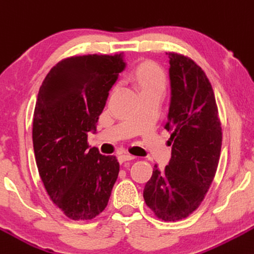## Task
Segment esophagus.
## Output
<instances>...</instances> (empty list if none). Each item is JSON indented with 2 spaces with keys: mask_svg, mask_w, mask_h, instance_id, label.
Listing matches in <instances>:
<instances>
[{
  "mask_svg": "<svg viewBox=\"0 0 254 254\" xmlns=\"http://www.w3.org/2000/svg\"><path fill=\"white\" fill-rule=\"evenodd\" d=\"M131 160H135V156H132V155H129V154H123L121 155V156H118V161L121 162V163H123V162H127V161H131Z\"/></svg>",
  "mask_w": 254,
  "mask_h": 254,
  "instance_id": "esophagus-1",
  "label": "esophagus"
}]
</instances>
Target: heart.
<instances>
[{"mask_svg": "<svg viewBox=\"0 0 254 254\" xmlns=\"http://www.w3.org/2000/svg\"><path fill=\"white\" fill-rule=\"evenodd\" d=\"M135 80L143 93L151 92V91H163L166 85V78L162 69L151 63L143 64L137 68Z\"/></svg>", "mask_w": 254, "mask_h": 254, "instance_id": "obj_1", "label": "heart"}]
</instances>
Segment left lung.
I'll use <instances>...</instances> for the list:
<instances>
[{
    "mask_svg": "<svg viewBox=\"0 0 254 254\" xmlns=\"http://www.w3.org/2000/svg\"><path fill=\"white\" fill-rule=\"evenodd\" d=\"M167 56L170 104L164 127L170 132L172 158L162 172L155 166L143 197L157 218L177 221L191 214L208 191L222 132L214 92L202 68L187 57Z\"/></svg>",
    "mask_w": 254,
    "mask_h": 254,
    "instance_id": "1",
    "label": "left lung"
}]
</instances>
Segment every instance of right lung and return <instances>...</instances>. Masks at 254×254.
I'll return each instance as SVG.
<instances>
[{
    "label": "right lung",
    "mask_w": 254,
    "mask_h": 254,
    "mask_svg": "<svg viewBox=\"0 0 254 254\" xmlns=\"http://www.w3.org/2000/svg\"><path fill=\"white\" fill-rule=\"evenodd\" d=\"M127 67L124 54L71 57L57 64L40 86L33 146L41 181L72 220H91L108 206L118 177L116 156L91 148L109 92Z\"/></svg>",
    "instance_id": "obj_1"
}]
</instances>
